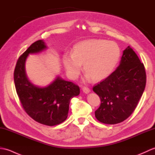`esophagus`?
<instances>
[{
  "mask_svg": "<svg viewBox=\"0 0 155 155\" xmlns=\"http://www.w3.org/2000/svg\"><path fill=\"white\" fill-rule=\"evenodd\" d=\"M82 89H83V91L84 92V93H86V94L88 93H89V92L91 91L90 88H88V87H83V88H82Z\"/></svg>",
  "mask_w": 155,
  "mask_h": 155,
  "instance_id": "1",
  "label": "esophagus"
}]
</instances>
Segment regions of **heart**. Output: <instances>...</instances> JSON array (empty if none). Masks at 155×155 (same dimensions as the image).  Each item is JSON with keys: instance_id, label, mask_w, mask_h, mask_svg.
Returning <instances> with one entry per match:
<instances>
[{"instance_id": "1", "label": "heart", "mask_w": 155, "mask_h": 155, "mask_svg": "<svg viewBox=\"0 0 155 155\" xmlns=\"http://www.w3.org/2000/svg\"><path fill=\"white\" fill-rule=\"evenodd\" d=\"M120 56V49L115 42L89 40L76 45L72 54H64L63 62L71 79L78 77L84 64L85 72L94 81H101L111 73Z\"/></svg>"}]
</instances>
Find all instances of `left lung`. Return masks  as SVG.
<instances>
[{
  "instance_id": "1",
  "label": "left lung",
  "mask_w": 155,
  "mask_h": 155,
  "mask_svg": "<svg viewBox=\"0 0 155 155\" xmlns=\"http://www.w3.org/2000/svg\"><path fill=\"white\" fill-rule=\"evenodd\" d=\"M146 82L144 64L128 46L116 70L93 88L101 98L100 107L94 113L97 119L108 124L126 120L135 110Z\"/></svg>"
}]
</instances>
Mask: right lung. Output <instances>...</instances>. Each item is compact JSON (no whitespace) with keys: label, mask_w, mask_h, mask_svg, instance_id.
I'll return each mask as SVG.
<instances>
[{"label":"right lung","mask_w":155,"mask_h":155,"mask_svg":"<svg viewBox=\"0 0 155 155\" xmlns=\"http://www.w3.org/2000/svg\"><path fill=\"white\" fill-rule=\"evenodd\" d=\"M46 48L45 42L39 40L20 56L14 71V82L20 103L28 116L41 124L54 126L67 119L70 101L79 94L80 88L60 77L45 88L36 87L28 81L25 68L27 57Z\"/></svg>","instance_id":"right-lung-1"}]
</instances>
